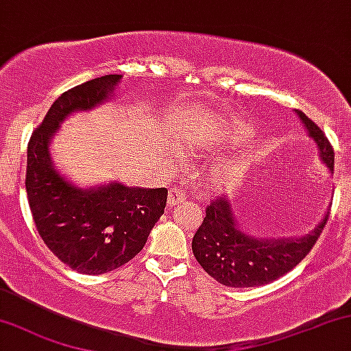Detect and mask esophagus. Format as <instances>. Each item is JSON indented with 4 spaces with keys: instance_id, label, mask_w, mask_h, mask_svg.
Listing matches in <instances>:
<instances>
[{
    "instance_id": "esophagus-1",
    "label": "esophagus",
    "mask_w": 351,
    "mask_h": 351,
    "mask_svg": "<svg viewBox=\"0 0 351 351\" xmlns=\"http://www.w3.org/2000/svg\"><path fill=\"white\" fill-rule=\"evenodd\" d=\"M186 194L183 191L178 188H170L168 191V206H175V204H180L181 201H184Z\"/></svg>"
}]
</instances>
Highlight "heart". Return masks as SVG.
I'll list each match as a JSON object with an SVG mask.
<instances>
[{"instance_id": "1", "label": "heart", "mask_w": 351, "mask_h": 351, "mask_svg": "<svg viewBox=\"0 0 351 351\" xmlns=\"http://www.w3.org/2000/svg\"><path fill=\"white\" fill-rule=\"evenodd\" d=\"M252 136V130L246 124H239V126H234L233 130L227 132L228 141H245L247 137ZM234 168L228 165H221L219 170L215 171V181L219 184H227L234 178Z\"/></svg>"}]
</instances>
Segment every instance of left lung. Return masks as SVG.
<instances>
[{"mask_svg":"<svg viewBox=\"0 0 351 351\" xmlns=\"http://www.w3.org/2000/svg\"><path fill=\"white\" fill-rule=\"evenodd\" d=\"M308 136L316 143L321 162L334 171V149L316 123L295 110ZM329 212L308 234L291 238H259L239 225L233 204L220 196L208 204L206 219L193 238V252L202 269L225 287L245 288L270 283L296 267L306 257L322 228Z\"/></svg>","mask_w":351,"mask_h":351,"instance_id":"8db88e82","label":"left lung"}]
</instances>
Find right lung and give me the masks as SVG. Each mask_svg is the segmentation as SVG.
Listing matches in <instances>:
<instances>
[{
    "label": "right lung",
    "instance_id": "add662e5",
    "mask_svg": "<svg viewBox=\"0 0 351 351\" xmlns=\"http://www.w3.org/2000/svg\"><path fill=\"white\" fill-rule=\"evenodd\" d=\"M121 74H106L58 97L34 131L27 147L30 212L43 243L76 272L100 275L131 261L143 250L163 210L165 188H139L121 181L82 188L58 170L53 137L76 112H90L114 97Z\"/></svg>",
    "mask_w": 351,
    "mask_h": 351
}]
</instances>
